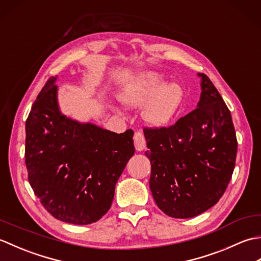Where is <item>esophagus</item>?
Masks as SVG:
<instances>
[{
	"label": "esophagus",
	"mask_w": 261,
	"mask_h": 261,
	"mask_svg": "<svg viewBox=\"0 0 261 261\" xmlns=\"http://www.w3.org/2000/svg\"><path fill=\"white\" fill-rule=\"evenodd\" d=\"M134 141H135V147L138 151H142L146 149V139H145V136H143L141 132L139 131H136L135 132V136H134Z\"/></svg>",
	"instance_id": "obj_1"
}]
</instances>
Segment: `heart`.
Masks as SVG:
<instances>
[{
  "label": "heart",
  "mask_w": 261,
  "mask_h": 261,
  "mask_svg": "<svg viewBox=\"0 0 261 261\" xmlns=\"http://www.w3.org/2000/svg\"><path fill=\"white\" fill-rule=\"evenodd\" d=\"M164 84V77L147 71L135 77L120 94L121 101L130 107L145 105L142 116L152 125H164L174 118L182 101V90L175 83Z\"/></svg>",
  "instance_id": "1"
}]
</instances>
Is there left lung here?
<instances>
[{"label":"left lung","mask_w":261,"mask_h":261,"mask_svg":"<svg viewBox=\"0 0 261 261\" xmlns=\"http://www.w3.org/2000/svg\"><path fill=\"white\" fill-rule=\"evenodd\" d=\"M197 108L168 127H145L151 163L149 185L171 218H194L222 197L236 166L238 141L231 113L205 74Z\"/></svg>","instance_id":"obj_1"}]
</instances>
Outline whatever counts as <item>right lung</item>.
I'll use <instances>...</instances> for the list:
<instances>
[{"mask_svg":"<svg viewBox=\"0 0 261 261\" xmlns=\"http://www.w3.org/2000/svg\"><path fill=\"white\" fill-rule=\"evenodd\" d=\"M55 81L48 80L25 122L28 179L54 218L91 224L111 207L116 181L135 153L134 131L118 135L63 115Z\"/></svg>","mask_w":261,"mask_h":261,"instance_id":"right-lung-1","label":"right lung"}]
</instances>
